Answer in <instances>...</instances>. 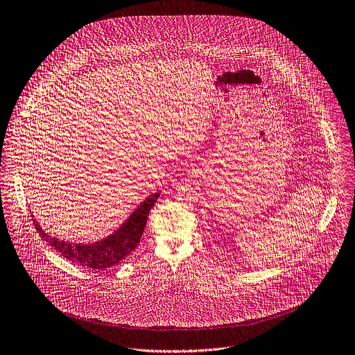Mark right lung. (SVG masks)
Returning a JSON list of instances; mask_svg holds the SVG:
<instances>
[{
	"mask_svg": "<svg viewBox=\"0 0 355 355\" xmlns=\"http://www.w3.org/2000/svg\"><path fill=\"white\" fill-rule=\"evenodd\" d=\"M159 195L160 193H153L146 198L114 234L93 244H73L64 240H58L45 233L35 219L33 220L40 236L53 247V250L62 254L63 258L83 268L107 269L118 265L136 250L146 225L148 214L156 203Z\"/></svg>",
	"mask_w": 355,
	"mask_h": 355,
	"instance_id": "right-lung-1",
	"label": "right lung"
}]
</instances>
